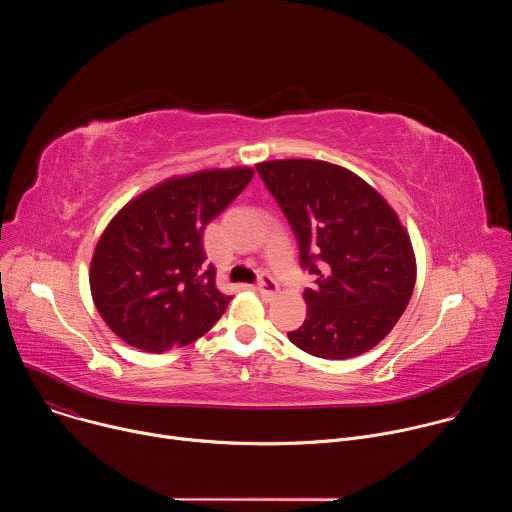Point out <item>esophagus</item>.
I'll list each match as a JSON object with an SVG mask.
<instances>
[{"instance_id":"esophagus-1","label":"esophagus","mask_w":512,"mask_h":512,"mask_svg":"<svg viewBox=\"0 0 512 512\" xmlns=\"http://www.w3.org/2000/svg\"><path fill=\"white\" fill-rule=\"evenodd\" d=\"M257 289H259L261 296L273 298V296H277L279 285H277L275 279H271L269 275H261V277H259V283H257Z\"/></svg>"}]
</instances>
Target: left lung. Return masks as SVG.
<instances>
[{
    "label": "left lung",
    "instance_id": "obj_1",
    "mask_svg": "<svg viewBox=\"0 0 512 512\" xmlns=\"http://www.w3.org/2000/svg\"><path fill=\"white\" fill-rule=\"evenodd\" d=\"M300 245L316 287L308 316L287 338L304 352L344 360L375 348L405 312L417 277L409 233L391 204L354 172L322 160L257 164Z\"/></svg>",
    "mask_w": 512,
    "mask_h": 512
}]
</instances>
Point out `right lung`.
<instances>
[{
  "label": "right lung",
  "instance_id": "right-lung-1",
  "mask_svg": "<svg viewBox=\"0 0 512 512\" xmlns=\"http://www.w3.org/2000/svg\"><path fill=\"white\" fill-rule=\"evenodd\" d=\"M253 168L172 176L129 200L103 231L89 271L105 324L145 352L182 348L231 302L206 265L202 233L251 182Z\"/></svg>",
  "mask_w": 512,
  "mask_h": 512
}]
</instances>
